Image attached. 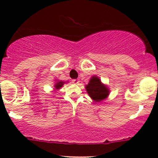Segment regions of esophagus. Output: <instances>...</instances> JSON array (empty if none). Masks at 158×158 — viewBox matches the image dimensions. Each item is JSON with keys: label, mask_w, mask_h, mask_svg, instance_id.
Segmentation results:
<instances>
[{"label": "esophagus", "mask_w": 158, "mask_h": 158, "mask_svg": "<svg viewBox=\"0 0 158 158\" xmlns=\"http://www.w3.org/2000/svg\"><path fill=\"white\" fill-rule=\"evenodd\" d=\"M72 81H73V83H74V84H79V79H73Z\"/></svg>", "instance_id": "1"}]
</instances>
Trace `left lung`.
<instances>
[{
	"label": "left lung",
	"mask_w": 158,
	"mask_h": 158,
	"mask_svg": "<svg viewBox=\"0 0 158 158\" xmlns=\"http://www.w3.org/2000/svg\"><path fill=\"white\" fill-rule=\"evenodd\" d=\"M86 90L95 102H100L106 99L109 94L108 88L102 84L100 79L97 77H93L90 79V82L86 85Z\"/></svg>",
	"instance_id": "1"
}]
</instances>
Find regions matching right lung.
<instances>
[{
	"instance_id": "add662e5",
	"label": "right lung",
	"mask_w": 158,
	"mask_h": 158,
	"mask_svg": "<svg viewBox=\"0 0 158 158\" xmlns=\"http://www.w3.org/2000/svg\"><path fill=\"white\" fill-rule=\"evenodd\" d=\"M63 85H64V82H63V81H59V82H57L55 85L56 89H59V88L62 87Z\"/></svg>"
}]
</instances>
